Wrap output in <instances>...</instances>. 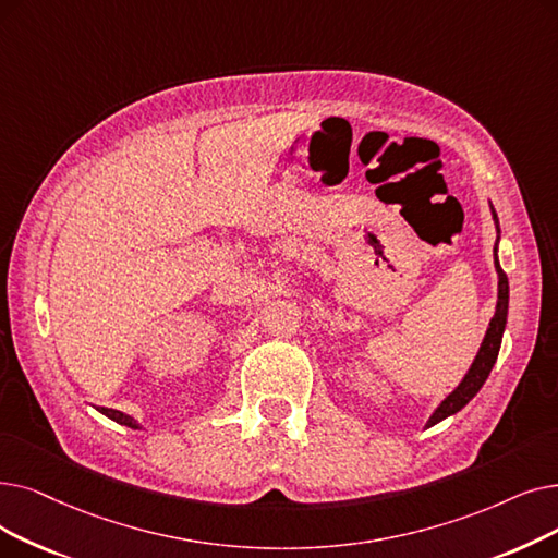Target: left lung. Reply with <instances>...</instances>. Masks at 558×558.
<instances>
[{"label":"left lung","mask_w":558,"mask_h":558,"mask_svg":"<svg viewBox=\"0 0 558 558\" xmlns=\"http://www.w3.org/2000/svg\"><path fill=\"white\" fill-rule=\"evenodd\" d=\"M493 209V205H490ZM493 219H495V228H497V241H499V219L497 214L493 209ZM495 269H497V307H495V317L490 319V326L486 330V337H483L481 342V349L472 362V367L468 369L465 378L460 380V385L456 387V390L435 408V413L428 417L426 422V428L438 424L442 420H447L449 415H456L460 408H465L474 397L476 392L483 387V383H486V378L490 376L493 372V365L495 360L499 355V347H501V335H504V328H506V314H508V278L506 274L501 271L499 266V259H497V244H495Z\"/></svg>","instance_id":"left-lung-1"}]
</instances>
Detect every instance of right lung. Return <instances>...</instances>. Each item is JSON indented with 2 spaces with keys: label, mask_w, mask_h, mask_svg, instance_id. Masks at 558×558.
Here are the masks:
<instances>
[{
  "label": "right lung",
  "mask_w": 558,
  "mask_h": 558,
  "mask_svg": "<svg viewBox=\"0 0 558 558\" xmlns=\"http://www.w3.org/2000/svg\"><path fill=\"white\" fill-rule=\"evenodd\" d=\"M98 410H100L102 415H107L109 420H113V422H118V424L130 426V428H141L134 417H130V415H125V413H120V410H113V408H98Z\"/></svg>",
  "instance_id": "1"
}]
</instances>
